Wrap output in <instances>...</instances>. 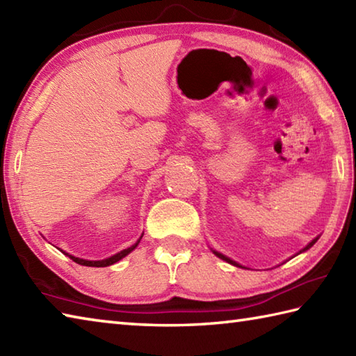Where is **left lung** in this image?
<instances>
[{"mask_svg": "<svg viewBox=\"0 0 356 356\" xmlns=\"http://www.w3.org/2000/svg\"><path fill=\"white\" fill-rule=\"evenodd\" d=\"M316 240H318V237H316V238H314V240L311 241V243H309V245H307V246L305 248V251H306V249H309V248H311V246H314V245H315V241H316ZM214 254H216V255L218 257V259H222V260H225V261H228V263L234 264V266H238V264H237L236 261H232L231 259H228V257H225L223 254H220V252H216V251H214Z\"/></svg>", "mask_w": 356, "mask_h": 356, "instance_id": "8db88e82", "label": "left lung"}]
</instances>
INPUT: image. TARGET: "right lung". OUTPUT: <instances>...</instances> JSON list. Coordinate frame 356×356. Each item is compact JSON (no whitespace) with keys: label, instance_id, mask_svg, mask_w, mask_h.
<instances>
[{"label":"right lung","instance_id":"right-lung-1","mask_svg":"<svg viewBox=\"0 0 356 356\" xmlns=\"http://www.w3.org/2000/svg\"><path fill=\"white\" fill-rule=\"evenodd\" d=\"M139 243V241H138ZM138 243H134L133 246H130V248H127V249H124V251H120V252H118L116 255H113V257H110V259H105V260H99V261H90V260H82V259H78V257H73V255H69L70 259L74 261V263H78V264H82V266H95V268H104V266H110V264H113V263H116V261H119L120 259H124L125 255H128L130 254L133 249L138 246ZM65 254V252H64Z\"/></svg>","mask_w":356,"mask_h":356}]
</instances>
